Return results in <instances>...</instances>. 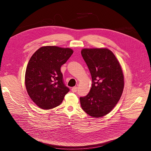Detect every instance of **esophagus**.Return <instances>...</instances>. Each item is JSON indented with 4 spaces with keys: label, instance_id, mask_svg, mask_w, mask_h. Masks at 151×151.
<instances>
[{
    "label": "esophagus",
    "instance_id": "1",
    "mask_svg": "<svg viewBox=\"0 0 151 151\" xmlns=\"http://www.w3.org/2000/svg\"><path fill=\"white\" fill-rule=\"evenodd\" d=\"M78 90V88L77 87H73V88H71V91H72L73 92H76Z\"/></svg>",
    "mask_w": 151,
    "mask_h": 151
}]
</instances>
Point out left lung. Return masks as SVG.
<instances>
[{
    "instance_id": "left-lung-1",
    "label": "left lung",
    "mask_w": 151,
    "mask_h": 151,
    "mask_svg": "<svg viewBox=\"0 0 151 151\" xmlns=\"http://www.w3.org/2000/svg\"><path fill=\"white\" fill-rule=\"evenodd\" d=\"M81 55L92 76L89 93L80 97L82 109L93 117H101L111 111L120 100L124 76L119 62L106 47L83 48Z\"/></svg>"
}]
</instances>
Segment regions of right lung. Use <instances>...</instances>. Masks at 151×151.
Here are the masks:
<instances>
[{"instance_id":"1","label":"right lung","mask_w":151,"mask_h":151,"mask_svg":"<svg viewBox=\"0 0 151 151\" xmlns=\"http://www.w3.org/2000/svg\"><path fill=\"white\" fill-rule=\"evenodd\" d=\"M73 53L68 47L44 46L32 55L26 67L25 85L29 96L40 108L60 105L68 92L60 67Z\"/></svg>"}]
</instances>
